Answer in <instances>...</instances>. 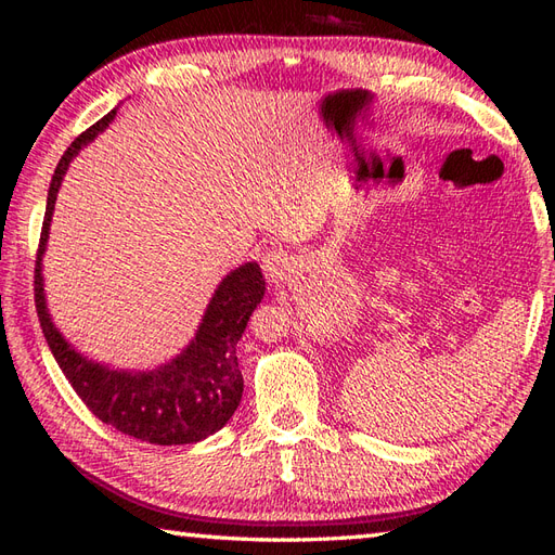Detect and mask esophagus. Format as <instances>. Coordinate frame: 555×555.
Listing matches in <instances>:
<instances>
[{
    "mask_svg": "<svg viewBox=\"0 0 555 555\" xmlns=\"http://www.w3.org/2000/svg\"><path fill=\"white\" fill-rule=\"evenodd\" d=\"M262 269L264 274L271 279V281H279L284 279L288 271H291V259L286 255V250H269L264 257H262Z\"/></svg>",
    "mask_w": 555,
    "mask_h": 555,
    "instance_id": "1",
    "label": "esophagus"
}]
</instances>
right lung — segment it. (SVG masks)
<instances>
[{
	"mask_svg": "<svg viewBox=\"0 0 555 555\" xmlns=\"http://www.w3.org/2000/svg\"><path fill=\"white\" fill-rule=\"evenodd\" d=\"M114 114L116 109L80 133L56 164L35 259V308L56 364L92 415L147 443H197L219 431L241 403L243 374L235 346L250 322V314L264 298V276L257 262L235 267L219 281L191 344L155 370H114L109 364L86 358L59 332L47 310L42 255L50 238L56 193L68 164L114 121Z\"/></svg>",
	"mask_w": 555,
	"mask_h": 555,
	"instance_id": "add662e5",
	"label": "right lung"
}]
</instances>
